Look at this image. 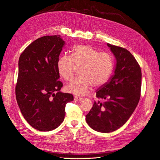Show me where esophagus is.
<instances>
[{"label":"esophagus","mask_w":160,"mask_h":160,"mask_svg":"<svg viewBox=\"0 0 160 160\" xmlns=\"http://www.w3.org/2000/svg\"><path fill=\"white\" fill-rule=\"evenodd\" d=\"M82 99V98L80 96H77V95L74 96V100H81Z\"/></svg>","instance_id":"1"}]
</instances>
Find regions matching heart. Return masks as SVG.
Instances as JSON below:
<instances>
[{
  "label": "heart",
  "mask_w": 160,
  "mask_h": 160,
  "mask_svg": "<svg viewBox=\"0 0 160 160\" xmlns=\"http://www.w3.org/2000/svg\"><path fill=\"white\" fill-rule=\"evenodd\" d=\"M114 58L107 52H98L86 44L74 46L70 55H63L58 60L60 75L70 80L76 68L79 75L67 86V90L73 94H84L92 86L104 85L109 80L114 69Z\"/></svg>",
  "instance_id": "b5f03b06"
}]
</instances>
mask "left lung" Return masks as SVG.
<instances>
[{
    "label": "left lung",
    "mask_w": 160,
    "mask_h": 160,
    "mask_svg": "<svg viewBox=\"0 0 160 160\" xmlns=\"http://www.w3.org/2000/svg\"><path fill=\"white\" fill-rule=\"evenodd\" d=\"M116 59L114 75L96 92V98L89 113L88 124L102 133L114 132L130 118L140 98L142 71L136 58L120 46L107 44Z\"/></svg>",
    "instance_id": "8db88e82"
}]
</instances>
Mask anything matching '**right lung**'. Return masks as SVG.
I'll return each mask as SVG.
<instances>
[{
  "label": "right lung",
  "instance_id": "add662e5",
  "mask_svg": "<svg viewBox=\"0 0 160 160\" xmlns=\"http://www.w3.org/2000/svg\"><path fill=\"white\" fill-rule=\"evenodd\" d=\"M60 35L34 40L20 54L15 88L18 105L24 119L36 130L46 132L64 121L67 103L73 95L60 92L57 63L64 44Z\"/></svg>",
  "mask_w": 160,
  "mask_h": 160
}]
</instances>
